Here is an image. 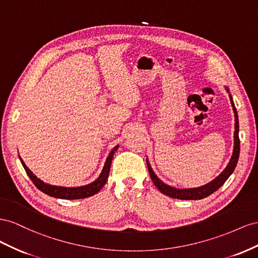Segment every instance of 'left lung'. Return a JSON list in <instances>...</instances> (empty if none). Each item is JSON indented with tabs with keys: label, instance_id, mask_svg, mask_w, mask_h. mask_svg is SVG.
<instances>
[{
	"label": "left lung",
	"instance_id": "8db88e82",
	"mask_svg": "<svg viewBox=\"0 0 258 258\" xmlns=\"http://www.w3.org/2000/svg\"><path fill=\"white\" fill-rule=\"evenodd\" d=\"M226 91L229 93V98L231 106L233 109V113H234V143H233V152L231 159L229 161V163L226 166L225 170L220 173L215 179H213L209 183L201 187H197V188H187V189H178L172 186L166 185L165 182L162 181L158 176L154 174L153 170L151 168V165L149 163L148 159H147V166H148V171L150 174V177L153 181L156 187L161 191L162 194L168 196L174 199H180V200H200V199L207 198L208 196L212 195L213 192H215L217 189L222 187L225 181L229 178V176L233 173L235 166H237L238 163V159H239V154H240V139H239V119H238V112L237 109L234 107L233 104V99L231 94L229 92V88L226 86Z\"/></svg>",
	"mask_w": 258,
	"mask_h": 258
}]
</instances>
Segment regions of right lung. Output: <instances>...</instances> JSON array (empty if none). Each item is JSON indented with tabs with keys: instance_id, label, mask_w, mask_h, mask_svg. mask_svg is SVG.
I'll return each instance as SVG.
<instances>
[{
	"instance_id": "1",
	"label": "right lung",
	"mask_w": 258,
	"mask_h": 258,
	"mask_svg": "<svg viewBox=\"0 0 258 258\" xmlns=\"http://www.w3.org/2000/svg\"><path fill=\"white\" fill-rule=\"evenodd\" d=\"M119 148V145L115 146L114 148L110 151L109 156L105 162V165L102 167V171L100 175L98 176L97 179H95L93 182L88 183V185L85 186H80V187H61V186H54V185H49V183L44 182L40 178L36 177V176L29 170L27 165L25 164V162L23 159H20L21 164H23L24 168L26 170L27 174L32 182L35 185V187L39 190H41L42 192H44L47 196L58 198V199H64V200H76V199H84L92 197L94 195H96L100 189L105 186V183L108 179L109 172H110V166H111V162L113 159V154L114 152Z\"/></svg>"
}]
</instances>
